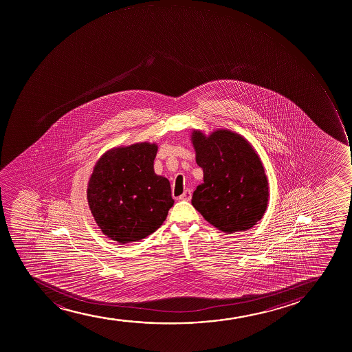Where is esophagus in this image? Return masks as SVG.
Listing matches in <instances>:
<instances>
[{"instance_id":"34e87169","label":"esophagus","mask_w":352,"mask_h":352,"mask_svg":"<svg viewBox=\"0 0 352 352\" xmlns=\"http://www.w3.org/2000/svg\"><path fill=\"white\" fill-rule=\"evenodd\" d=\"M190 197H192V193H190V190H186L185 192H184V194L179 197V200H185V201H190Z\"/></svg>"}]
</instances>
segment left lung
<instances>
[{"label": "left lung", "instance_id": "1", "mask_svg": "<svg viewBox=\"0 0 352 352\" xmlns=\"http://www.w3.org/2000/svg\"><path fill=\"white\" fill-rule=\"evenodd\" d=\"M192 142L204 182L192 205L223 233L248 230L260 221L268 204V180L260 157L242 135L230 130L206 137L194 130Z\"/></svg>", "mask_w": 352, "mask_h": 352}]
</instances>
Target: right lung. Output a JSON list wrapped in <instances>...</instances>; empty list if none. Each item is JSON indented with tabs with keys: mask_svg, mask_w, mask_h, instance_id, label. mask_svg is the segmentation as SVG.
Instances as JSON below:
<instances>
[{
	"mask_svg": "<svg viewBox=\"0 0 352 352\" xmlns=\"http://www.w3.org/2000/svg\"><path fill=\"white\" fill-rule=\"evenodd\" d=\"M158 146L138 142L107 151L87 185V202L99 228L122 245L145 239L165 221L174 200L170 182L154 173Z\"/></svg>",
	"mask_w": 352,
	"mask_h": 352,
	"instance_id": "add662e5",
	"label": "right lung"
}]
</instances>
